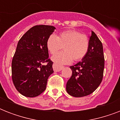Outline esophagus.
Masks as SVG:
<instances>
[{"mask_svg":"<svg viewBox=\"0 0 120 120\" xmlns=\"http://www.w3.org/2000/svg\"><path fill=\"white\" fill-rule=\"evenodd\" d=\"M63 68H64L63 66L58 65L56 64H53V68L54 71H60V70H62Z\"/></svg>","mask_w":120,"mask_h":120,"instance_id":"obj_1","label":"esophagus"}]
</instances>
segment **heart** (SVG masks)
I'll use <instances>...</instances> for the list:
<instances>
[{
  "mask_svg": "<svg viewBox=\"0 0 120 120\" xmlns=\"http://www.w3.org/2000/svg\"><path fill=\"white\" fill-rule=\"evenodd\" d=\"M89 38L86 35L75 30H68L60 33L58 37L52 34L47 41V47L52 55L62 49L64 50L52 56L57 64H70L72 60L80 61L87 54L89 49Z\"/></svg>",
  "mask_w": 120,
  "mask_h": 120,
  "instance_id": "b5f03b06",
  "label": "heart"
}]
</instances>
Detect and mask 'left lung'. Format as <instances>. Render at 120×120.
<instances>
[{"label":"left lung","mask_w":120,"mask_h":120,"mask_svg":"<svg viewBox=\"0 0 120 120\" xmlns=\"http://www.w3.org/2000/svg\"><path fill=\"white\" fill-rule=\"evenodd\" d=\"M87 54L70 67L72 75L66 85L67 93L74 97H82L91 94L98 87L103 77L105 58L101 41L91 31Z\"/></svg>","instance_id":"8db88e82"}]
</instances>
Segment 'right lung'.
Segmentation results:
<instances>
[{"mask_svg":"<svg viewBox=\"0 0 120 120\" xmlns=\"http://www.w3.org/2000/svg\"><path fill=\"white\" fill-rule=\"evenodd\" d=\"M55 29L52 25H35L18 42L12 61V79L16 89L25 97H35L43 93L53 73L47 41Z\"/></svg>","mask_w":120,"mask_h":120,"instance_id":"1","label":"right lung"}]
</instances>
